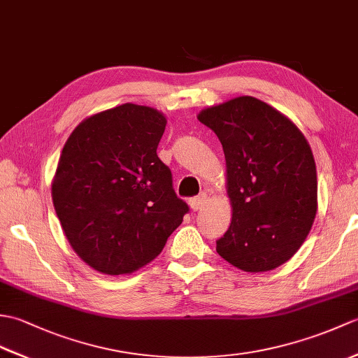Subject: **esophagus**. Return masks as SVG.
<instances>
[{
  "label": "esophagus",
  "instance_id": "obj_1",
  "mask_svg": "<svg viewBox=\"0 0 358 358\" xmlns=\"http://www.w3.org/2000/svg\"><path fill=\"white\" fill-rule=\"evenodd\" d=\"M206 203H208V199H206V195L204 194H201V195H199V196H194V199H191L189 200V204H191V209L192 210H201L204 206H206Z\"/></svg>",
  "mask_w": 358,
  "mask_h": 358
}]
</instances>
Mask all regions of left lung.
I'll list each match as a JSON object with an SVG mask.
<instances>
[{
    "label": "left lung",
    "mask_w": 358,
    "mask_h": 358,
    "mask_svg": "<svg viewBox=\"0 0 358 358\" xmlns=\"http://www.w3.org/2000/svg\"><path fill=\"white\" fill-rule=\"evenodd\" d=\"M223 146L232 222L217 252L235 268L264 272L286 263L317 214V169L305 135L254 96L199 113Z\"/></svg>",
    "instance_id": "1"
}]
</instances>
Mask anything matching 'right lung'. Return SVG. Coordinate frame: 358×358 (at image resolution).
<instances>
[{
	"instance_id": "add662e5",
	"label": "right lung",
	"mask_w": 358,
	"mask_h": 358,
	"mask_svg": "<svg viewBox=\"0 0 358 358\" xmlns=\"http://www.w3.org/2000/svg\"><path fill=\"white\" fill-rule=\"evenodd\" d=\"M164 129L162 112L126 103L81 121L64 144L53 206L72 249L98 272L148 264L189 212L157 155Z\"/></svg>"
}]
</instances>
